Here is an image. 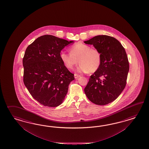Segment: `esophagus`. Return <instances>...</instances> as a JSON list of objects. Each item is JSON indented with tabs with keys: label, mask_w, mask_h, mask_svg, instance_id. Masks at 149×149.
I'll use <instances>...</instances> for the list:
<instances>
[{
	"label": "esophagus",
	"mask_w": 149,
	"mask_h": 149,
	"mask_svg": "<svg viewBox=\"0 0 149 149\" xmlns=\"http://www.w3.org/2000/svg\"><path fill=\"white\" fill-rule=\"evenodd\" d=\"M81 77L80 75H77V74H74V77H75V78L77 79H78L79 77Z\"/></svg>",
	"instance_id": "34e87169"
}]
</instances>
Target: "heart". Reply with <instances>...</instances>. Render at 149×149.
I'll return each instance as SVG.
<instances>
[{"instance_id": "heart-1", "label": "heart", "mask_w": 149, "mask_h": 149, "mask_svg": "<svg viewBox=\"0 0 149 149\" xmlns=\"http://www.w3.org/2000/svg\"><path fill=\"white\" fill-rule=\"evenodd\" d=\"M70 53L61 52L60 54L62 63L68 69H72L77 65V61L80 64L77 71L79 72H94L101 65V53L90 46L78 42L70 47Z\"/></svg>"}]
</instances>
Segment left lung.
Returning a JSON list of instances; mask_svg holds the SVG:
<instances>
[{
	"instance_id": "left-lung-1",
	"label": "left lung",
	"mask_w": 149,
	"mask_h": 149,
	"mask_svg": "<svg viewBox=\"0 0 149 149\" xmlns=\"http://www.w3.org/2000/svg\"><path fill=\"white\" fill-rule=\"evenodd\" d=\"M84 43L93 45L102 54L99 69L91 76L84 89L87 97L100 105L108 104L121 94L126 85L129 62L121 44L112 36H95Z\"/></svg>"
}]
</instances>
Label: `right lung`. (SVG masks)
<instances>
[{"mask_svg":"<svg viewBox=\"0 0 149 149\" xmlns=\"http://www.w3.org/2000/svg\"><path fill=\"white\" fill-rule=\"evenodd\" d=\"M73 41L45 35L27 47L23 58V82L32 97L45 107L63 103L75 79L60 58L61 51Z\"/></svg>","mask_w":149,"mask_h":149,"instance_id":"add662e5","label":"right lung"}]
</instances>
